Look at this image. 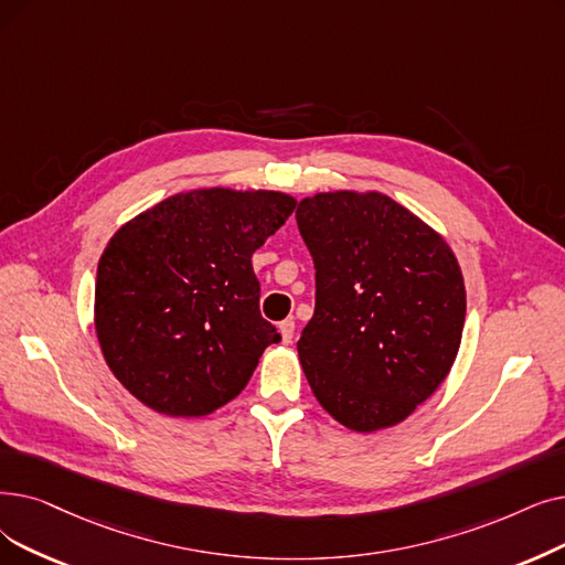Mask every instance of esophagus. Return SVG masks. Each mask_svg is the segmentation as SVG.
I'll list each match as a JSON object with an SVG mask.
<instances>
[{
    "label": "esophagus",
    "mask_w": 565,
    "mask_h": 565,
    "mask_svg": "<svg viewBox=\"0 0 565 565\" xmlns=\"http://www.w3.org/2000/svg\"><path fill=\"white\" fill-rule=\"evenodd\" d=\"M279 332H281V341L290 343L292 341V332H296V321H292V318H286V321L279 323Z\"/></svg>",
    "instance_id": "obj_1"
}]
</instances>
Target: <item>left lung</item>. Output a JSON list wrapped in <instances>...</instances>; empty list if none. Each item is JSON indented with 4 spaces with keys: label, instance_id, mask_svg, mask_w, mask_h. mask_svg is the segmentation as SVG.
<instances>
[{
    "label": "left lung",
    "instance_id": "obj_1",
    "mask_svg": "<svg viewBox=\"0 0 565 565\" xmlns=\"http://www.w3.org/2000/svg\"><path fill=\"white\" fill-rule=\"evenodd\" d=\"M316 307L298 353L316 399L355 431L402 423L444 383L466 318L446 239L383 193L334 191L296 212Z\"/></svg>",
    "mask_w": 565,
    "mask_h": 565
}]
</instances>
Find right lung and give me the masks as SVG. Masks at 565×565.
I'll use <instances>...</instances> for the list:
<instances>
[{"mask_svg": "<svg viewBox=\"0 0 565 565\" xmlns=\"http://www.w3.org/2000/svg\"><path fill=\"white\" fill-rule=\"evenodd\" d=\"M279 191L195 189L121 226L99 260L94 323L136 399L199 418L237 397L281 341L260 316L252 256L296 210Z\"/></svg>", "mask_w": 565, "mask_h": 565, "instance_id": "add662e5", "label": "right lung"}]
</instances>
